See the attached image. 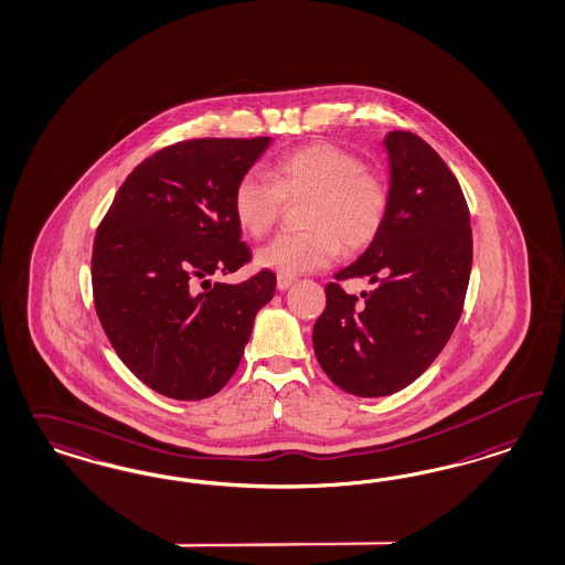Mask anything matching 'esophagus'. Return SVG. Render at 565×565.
Instances as JSON below:
<instances>
[{"label": "esophagus", "instance_id": "esophagus-1", "mask_svg": "<svg viewBox=\"0 0 565 565\" xmlns=\"http://www.w3.org/2000/svg\"><path fill=\"white\" fill-rule=\"evenodd\" d=\"M294 284V277L288 275H277V290H288Z\"/></svg>", "mask_w": 565, "mask_h": 565}]
</instances>
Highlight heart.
I'll list each match as a JSON object with an SVG mask.
<instances>
[{
    "label": "heart",
    "instance_id": "obj_1",
    "mask_svg": "<svg viewBox=\"0 0 565 565\" xmlns=\"http://www.w3.org/2000/svg\"><path fill=\"white\" fill-rule=\"evenodd\" d=\"M284 200H309L307 232L277 235L258 250L256 263L292 277L331 265L342 242L352 253L367 248L386 223L390 188L359 156L319 141L279 158L269 177H242L234 190L235 221L244 234L263 237L277 223Z\"/></svg>",
    "mask_w": 565,
    "mask_h": 565
}]
</instances>
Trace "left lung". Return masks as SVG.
Returning a JSON list of instances; mask_svg holds the SVG:
<instances>
[{"mask_svg": "<svg viewBox=\"0 0 565 565\" xmlns=\"http://www.w3.org/2000/svg\"><path fill=\"white\" fill-rule=\"evenodd\" d=\"M390 209L380 235L326 286L328 305L312 328L321 370L354 396H388L434 363L455 330L471 273L466 195L447 162L424 139L392 131ZM365 276L359 299L344 278Z\"/></svg>", "mask_w": 565, "mask_h": 565, "instance_id": "1", "label": "left lung"}]
</instances>
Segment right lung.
I'll list each match as a JSON object with an SVG mask.
<instances>
[{
    "instance_id": "add662e5",
    "label": "right lung",
    "mask_w": 565,
    "mask_h": 565,
    "mask_svg": "<svg viewBox=\"0 0 565 565\" xmlns=\"http://www.w3.org/2000/svg\"><path fill=\"white\" fill-rule=\"evenodd\" d=\"M269 143L202 137L167 146L137 164L99 223V323L120 361L169 398L202 401L223 388L275 294L269 269L237 286L209 279L253 258L239 239L234 190Z\"/></svg>"
}]
</instances>
